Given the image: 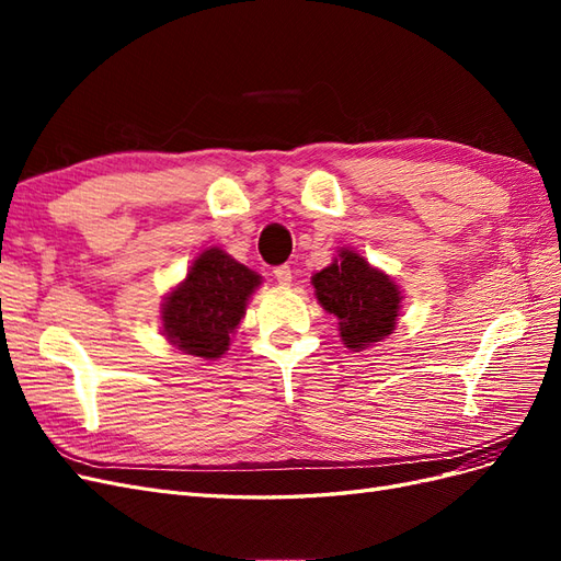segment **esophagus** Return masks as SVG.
<instances>
[{"label":"esophagus","instance_id":"34e87169","mask_svg":"<svg viewBox=\"0 0 561 561\" xmlns=\"http://www.w3.org/2000/svg\"><path fill=\"white\" fill-rule=\"evenodd\" d=\"M274 278L280 283V285H290L293 283V268L283 264V266H276L274 268Z\"/></svg>","mask_w":561,"mask_h":561}]
</instances>
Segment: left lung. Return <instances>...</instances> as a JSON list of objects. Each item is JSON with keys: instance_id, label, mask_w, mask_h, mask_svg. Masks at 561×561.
<instances>
[{"instance_id": "obj_1", "label": "left lung", "mask_w": 561, "mask_h": 561, "mask_svg": "<svg viewBox=\"0 0 561 561\" xmlns=\"http://www.w3.org/2000/svg\"><path fill=\"white\" fill-rule=\"evenodd\" d=\"M316 299L339 320L346 348L365 351L393 334L402 309V290L386 271L360 252L339 248L336 257L311 276Z\"/></svg>"}]
</instances>
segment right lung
Masks as SVG:
<instances>
[{"label":"right lung","mask_w":561,"mask_h":561,"mask_svg":"<svg viewBox=\"0 0 561 561\" xmlns=\"http://www.w3.org/2000/svg\"><path fill=\"white\" fill-rule=\"evenodd\" d=\"M260 285L257 271L236 262L222 248L201 250L186 276L161 301L168 344L201 360L222 358Z\"/></svg>","instance_id":"right-lung-1"}]
</instances>
